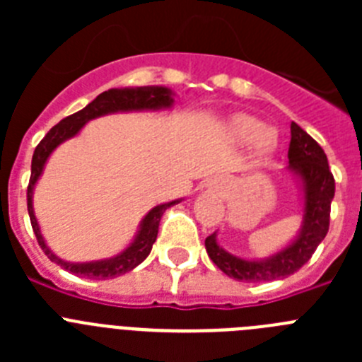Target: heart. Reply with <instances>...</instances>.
Masks as SVG:
<instances>
[{
    "label": "heart",
    "mask_w": 362,
    "mask_h": 362,
    "mask_svg": "<svg viewBox=\"0 0 362 362\" xmlns=\"http://www.w3.org/2000/svg\"><path fill=\"white\" fill-rule=\"evenodd\" d=\"M230 134L241 145H254L255 153L264 158L277 148V132L257 117L235 116L230 123Z\"/></svg>",
    "instance_id": "1"
}]
</instances>
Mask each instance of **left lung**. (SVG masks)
<instances>
[{"label":"left lung","mask_w":362,"mask_h":362,"mask_svg":"<svg viewBox=\"0 0 362 362\" xmlns=\"http://www.w3.org/2000/svg\"><path fill=\"white\" fill-rule=\"evenodd\" d=\"M288 170L300 179L305 196V214L300 232L286 248L267 259L248 261L223 250L217 245V235L204 239V246L216 267L235 281L261 283V281L284 279L308 263L319 243L326 238L330 226V204L335 194L334 175L328 166L326 153L312 136L297 123L290 124Z\"/></svg>","instance_id":"left-lung-1"}]
</instances>
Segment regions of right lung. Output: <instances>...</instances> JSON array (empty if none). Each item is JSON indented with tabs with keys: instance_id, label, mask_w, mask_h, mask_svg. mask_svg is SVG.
<instances>
[{
	"instance_id": "right-lung-1",
	"label": "right lung",
	"mask_w": 362,
	"mask_h": 362,
	"mask_svg": "<svg viewBox=\"0 0 362 362\" xmlns=\"http://www.w3.org/2000/svg\"><path fill=\"white\" fill-rule=\"evenodd\" d=\"M174 105V98H172V90L166 86H137V88H110V90L99 94L92 103L86 105L83 110L76 112L72 116L62 119L56 127L49 130V134L40 141V145L34 150L32 156V172L30 181H28L27 188V206L28 216H30L32 230L36 233V239L40 243L41 250L45 255L59 264L65 270L72 272L79 277H86V279H114L117 276H123L127 272L134 270L137 264H141L146 257H148L152 245L156 243L159 230V221L165 214L166 209H170L172 204H177L181 199L170 201V203H163L153 206L145 219L141 221L139 230H137L136 238L124 248L121 254L114 255L110 259H101V261H90V263H69L63 259L57 257L52 250H50L47 243H45L43 235H41L40 225L34 216V206H32V194H34V187H36L37 179L43 174L45 163L50 158V153L62 145L63 141L74 137L79 130L85 127L90 119H95L105 114H114V112H130V110H159V108H168Z\"/></svg>"
}]
</instances>
